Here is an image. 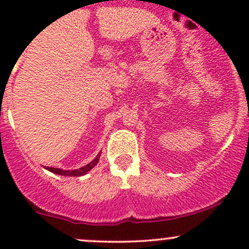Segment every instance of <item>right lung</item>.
Returning <instances> with one entry per match:
<instances>
[{
  "label": "right lung",
  "instance_id": "add662e5",
  "mask_svg": "<svg viewBox=\"0 0 249 249\" xmlns=\"http://www.w3.org/2000/svg\"><path fill=\"white\" fill-rule=\"evenodd\" d=\"M99 157H101V153H99L98 156H97L92 161L89 162L88 165H85V166H83L81 168H77V170L68 171V170H61V168H55V167H45V168H47L48 171H50V172H53V173H55V174H59V176L81 177V176H84V174H87L89 171L91 170V168H93V167L96 166L97 162L99 161Z\"/></svg>",
  "mask_w": 249,
  "mask_h": 249
}]
</instances>
